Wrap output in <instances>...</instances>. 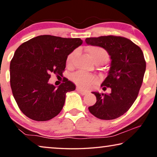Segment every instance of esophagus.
<instances>
[{
	"label": "esophagus",
	"instance_id": "obj_1",
	"mask_svg": "<svg viewBox=\"0 0 157 157\" xmlns=\"http://www.w3.org/2000/svg\"><path fill=\"white\" fill-rule=\"evenodd\" d=\"M76 90H77V91L78 92V93H80L81 94H82V95H86V94L88 93L86 91H84V90L81 89H80V88H77Z\"/></svg>",
	"mask_w": 157,
	"mask_h": 157
}]
</instances>
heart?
Wrapping results in <instances>:
<instances>
[{
	"label": "heart",
	"instance_id": "obj_1",
	"mask_svg": "<svg viewBox=\"0 0 157 157\" xmlns=\"http://www.w3.org/2000/svg\"><path fill=\"white\" fill-rule=\"evenodd\" d=\"M86 51L89 57L96 63H104L109 59V53L104 48L97 46H88ZM76 52H71L66 59V65L68 67H72L74 65V58ZM71 80L75 84L81 89H89L96 82L97 78L93 75L86 74V73L78 71L72 75Z\"/></svg>",
	"mask_w": 157,
	"mask_h": 157
}]
</instances>
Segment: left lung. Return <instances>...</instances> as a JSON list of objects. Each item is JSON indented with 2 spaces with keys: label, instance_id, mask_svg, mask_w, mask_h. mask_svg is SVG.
Listing matches in <instances>:
<instances>
[{
  "label": "left lung",
  "instance_id": "1",
  "mask_svg": "<svg viewBox=\"0 0 157 157\" xmlns=\"http://www.w3.org/2000/svg\"><path fill=\"white\" fill-rule=\"evenodd\" d=\"M85 41L104 48L111 59L108 76L101 85L104 91L111 88V93L92 92L96 102L89 110L100 119H115L130 109L138 96L146 71L143 52L132 40L121 36L87 38Z\"/></svg>",
  "mask_w": 157,
  "mask_h": 157
}]
</instances>
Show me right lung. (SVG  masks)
I'll use <instances>...</instances> for the list:
<instances>
[{
	"mask_svg": "<svg viewBox=\"0 0 157 157\" xmlns=\"http://www.w3.org/2000/svg\"><path fill=\"white\" fill-rule=\"evenodd\" d=\"M81 38L38 36L16 49L10 64L12 93L21 111L38 121H48L61 112L66 94L76 86L67 78L58 87L48 83L51 74L61 76L67 56L82 44Z\"/></svg>",
	"mask_w": 157,
	"mask_h": 157,
	"instance_id": "obj_1",
	"label": "right lung"
}]
</instances>
